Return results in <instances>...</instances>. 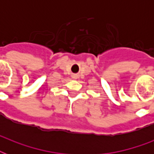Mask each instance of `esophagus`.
I'll use <instances>...</instances> for the list:
<instances>
[{
  "instance_id": "esophagus-1",
  "label": "esophagus",
  "mask_w": 154,
  "mask_h": 154,
  "mask_svg": "<svg viewBox=\"0 0 154 154\" xmlns=\"http://www.w3.org/2000/svg\"><path fill=\"white\" fill-rule=\"evenodd\" d=\"M73 78H75V76H73Z\"/></svg>"
}]
</instances>
